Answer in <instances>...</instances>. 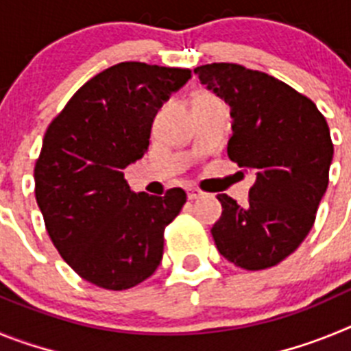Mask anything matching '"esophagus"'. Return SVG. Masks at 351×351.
<instances>
[{
    "instance_id": "esophagus-1",
    "label": "esophagus",
    "mask_w": 351,
    "mask_h": 351,
    "mask_svg": "<svg viewBox=\"0 0 351 351\" xmlns=\"http://www.w3.org/2000/svg\"><path fill=\"white\" fill-rule=\"evenodd\" d=\"M188 198H190V200H197V198H200L204 195V191H200L198 190V188H188Z\"/></svg>"
}]
</instances>
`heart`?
Segmentation results:
<instances>
[{"instance_id":"1","label":"heart","mask_w":351,"mask_h":351,"mask_svg":"<svg viewBox=\"0 0 351 351\" xmlns=\"http://www.w3.org/2000/svg\"><path fill=\"white\" fill-rule=\"evenodd\" d=\"M207 98H213L210 95H206V93H202V95H197L195 96V100L193 101H198V100H207Z\"/></svg>"}]
</instances>
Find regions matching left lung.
Listing matches in <instances>:
<instances>
[{
  "label": "left lung",
  "instance_id": "obj_1",
  "mask_svg": "<svg viewBox=\"0 0 351 351\" xmlns=\"http://www.w3.org/2000/svg\"><path fill=\"white\" fill-rule=\"evenodd\" d=\"M195 73L230 105L228 158L256 176L244 206L218 195L214 243L237 267H272L306 239L327 191L334 154L327 121L308 96L263 71L213 63Z\"/></svg>",
  "mask_w": 351,
  "mask_h": 351
}]
</instances>
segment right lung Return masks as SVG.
<instances>
[{
    "label": "right lung",
    "mask_w": 351,
    "mask_h": 351,
    "mask_svg": "<svg viewBox=\"0 0 351 351\" xmlns=\"http://www.w3.org/2000/svg\"><path fill=\"white\" fill-rule=\"evenodd\" d=\"M188 68L114 64L71 96L49 125L35 165V197L61 258L82 280L126 290L163 256V232L186 193H133L123 170L144 156L158 108Z\"/></svg>",
    "instance_id": "add662e5"
}]
</instances>
